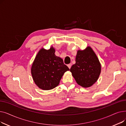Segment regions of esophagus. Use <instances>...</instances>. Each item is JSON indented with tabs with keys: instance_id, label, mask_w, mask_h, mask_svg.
I'll return each instance as SVG.
<instances>
[{
	"instance_id": "1",
	"label": "esophagus",
	"mask_w": 126,
	"mask_h": 126,
	"mask_svg": "<svg viewBox=\"0 0 126 126\" xmlns=\"http://www.w3.org/2000/svg\"><path fill=\"white\" fill-rule=\"evenodd\" d=\"M71 63H70V64H68L67 65V66L68 67V68L70 69V68H71Z\"/></svg>"
}]
</instances>
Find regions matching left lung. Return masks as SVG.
Returning <instances> with one entry per match:
<instances>
[{"label": "left lung", "mask_w": 126, "mask_h": 126, "mask_svg": "<svg viewBox=\"0 0 126 126\" xmlns=\"http://www.w3.org/2000/svg\"><path fill=\"white\" fill-rule=\"evenodd\" d=\"M70 71L78 84L87 88L97 81L101 74V65L94 51L88 46L84 50H78L76 63Z\"/></svg>", "instance_id": "8db88e82"}]
</instances>
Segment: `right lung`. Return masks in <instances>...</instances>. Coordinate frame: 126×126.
<instances>
[{"label":"right lung","instance_id":"obj_1","mask_svg":"<svg viewBox=\"0 0 126 126\" xmlns=\"http://www.w3.org/2000/svg\"><path fill=\"white\" fill-rule=\"evenodd\" d=\"M55 49L42 48L39 51L32 66L31 74L35 83L42 90L55 88L66 71L69 70L63 60L55 54Z\"/></svg>","mask_w":126,"mask_h":126}]
</instances>
